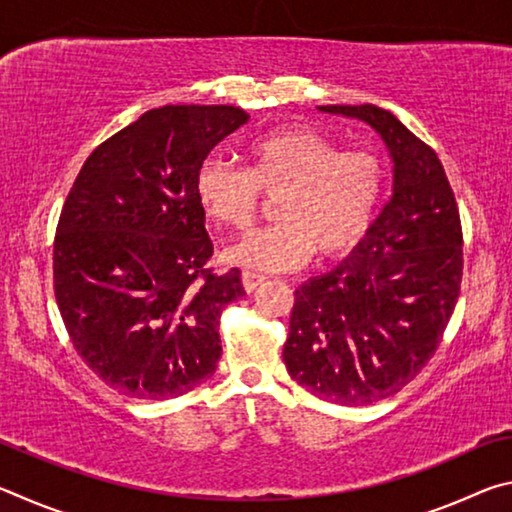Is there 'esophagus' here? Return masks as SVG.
<instances>
[{"mask_svg":"<svg viewBox=\"0 0 512 512\" xmlns=\"http://www.w3.org/2000/svg\"><path fill=\"white\" fill-rule=\"evenodd\" d=\"M266 280L264 275H259V273H253V271H244L241 273V284H244V289H246V293H253L259 284H262Z\"/></svg>","mask_w":512,"mask_h":512,"instance_id":"34e87169","label":"esophagus"}]
</instances>
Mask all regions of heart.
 Returning <instances> with one entry per match:
<instances>
[{
  "instance_id": "b5f03b06",
  "label": "heart",
  "mask_w": 512,
  "mask_h": 512,
  "mask_svg": "<svg viewBox=\"0 0 512 512\" xmlns=\"http://www.w3.org/2000/svg\"><path fill=\"white\" fill-rule=\"evenodd\" d=\"M246 171L221 160L198 167L194 192L203 214L223 228L253 221L259 194L277 196L275 223L248 232L223 259L250 271H289L339 257L361 241L377 212L384 173L375 155L341 151L332 140L300 126L277 128L250 142Z\"/></svg>"
}]
</instances>
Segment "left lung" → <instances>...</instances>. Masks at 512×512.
Instances as JSON below:
<instances>
[{
    "label": "left lung",
    "instance_id": "8db88e82",
    "mask_svg": "<svg viewBox=\"0 0 512 512\" xmlns=\"http://www.w3.org/2000/svg\"><path fill=\"white\" fill-rule=\"evenodd\" d=\"M384 142L393 194L350 257L296 291L284 363L311 395L366 406L402 391L436 352L463 277V235L438 155L393 112L318 106Z\"/></svg>",
    "mask_w": 512,
    "mask_h": 512
}]
</instances>
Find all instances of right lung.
<instances>
[{"label": "right lung", "instance_id": "1", "mask_svg": "<svg viewBox=\"0 0 512 512\" xmlns=\"http://www.w3.org/2000/svg\"><path fill=\"white\" fill-rule=\"evenodd\" d=\"M235 106H162L85 160L60 214L54 291L76 352L110 388L171 400L214 375L239 268L207 271L198 167L248 124Z\"/></svg>", "mask_w": 512, "mask_h": 512}]
</instances>
